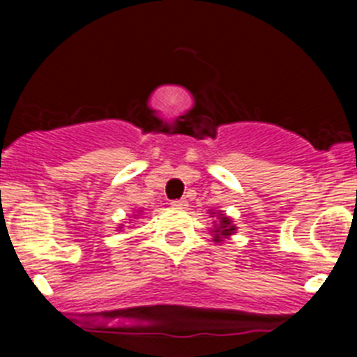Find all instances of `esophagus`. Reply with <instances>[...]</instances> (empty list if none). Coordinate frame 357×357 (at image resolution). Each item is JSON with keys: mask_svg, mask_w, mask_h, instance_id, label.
Returning a JSON list of instances; mask_svg holds the SVG:
<instances>
[{"mask_svg": "<svg viewBox=\"0 0 357 357\" xmlns=\"http://www.w3.org/2000/svg\"><path fill=\"white\" fill-rule=\"evenodd\" d=\"M172 206L175 207V209H185V206H188V202H185L184 198H181V200H173Z\"/></svg>", "mask_w": 357, "mask_h": 357, "instance_id": "obj_1", "label": "esophagus"}]
</instances>
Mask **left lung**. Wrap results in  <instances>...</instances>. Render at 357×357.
<instances>
[{"label": "left lung", "mask_w": 357, "mask_h": 357, "mask_svg": "<svg viewBox=\"0 0 357 357\" xmlns=\"http://www.w3.org/2000/svg\"><path fill=\"white\" fill-rule=\"evenodd\" d=\"M213 214H218V223L214 222V229H213V238H214L213 241L222 243L223 239L234 234L236 227L234 223H232V220H230L229 216H225V214L220 213V211Z\"/></svg>", "instance_id": "obj_1"}]
</instances>
